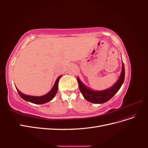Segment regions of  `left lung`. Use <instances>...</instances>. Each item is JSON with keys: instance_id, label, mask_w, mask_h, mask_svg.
<instances>
[{"instance_id": "obj_1", "label": "left lung", "mask_w": 148, "mask_h": 148, "mask_svg": "<svg viewBox=\"0 0 148 148\" xmlns=\"http://www.w3.org/2000/svg\"><path fill=\"white\" fill-rule=\"evenodd\" d=\"M124 79L125 66L123 61L122 71H121L120 75L117 82L112 86L104 89V90H94V89L88 87L86 84H84L78 77L77 78L79 90L84 97V99L88 102L95 103V104H102V103L109 101L118 92L121 86H122L124 82Z\"/></svg>"}]
</instances>
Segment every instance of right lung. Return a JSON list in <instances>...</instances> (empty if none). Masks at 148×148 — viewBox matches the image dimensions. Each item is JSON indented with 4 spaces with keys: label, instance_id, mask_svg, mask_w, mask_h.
Segmentation results:
<instances>
[{
    "label": "right lung",
    "instance_id": "right-lung-1",
    "mask_svg": "<svg viewBox=\"0 0 148 148\" xmlns=\"http://www.w3.org/2000/svg\"><path fill=\"white\" fill-rule=\"evenodd\" d=\"M62 76L58 77L56 79V81L54 83L52 88L51 89V91L49 92H47L46 95L41 96H29V95H26L25 94L22 93L20 92L18 88L16 87V89H17V91L18 92L19 95L22 99L28 101L30 102L31 103H33V104H43L47 103L49 101H51L53 97H55L56 95L57 94V90H58V84H59V81L60 78H61Z\"/></svg>",
    "mask_w": 148,
    "mask_h": 148
}]
</instances>
